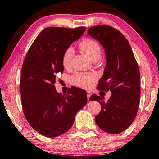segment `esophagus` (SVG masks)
<instances>
[{"label": "esophagus", "instance_id": "obj_1", "mask_svg": "<svg viewBox=\"0 0 159 159\" xmlns=\"http://www.w3.org/2000/svg\"><path fill=\"white\" fill-rule=\"evenodd\" d=\"M87 99H88V101H89V98L92 93H91V92H90V91H87Z\"/></svg>", "mask_w": 159, "mask_h": 159}]
</instances>
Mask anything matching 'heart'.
Segmentation results:
<instances>
[{
	"label": "heart",
	"mask_w": 159,
	"mask_h": 159,
	"mask_svg": "<svg viewBox=\"0 0 159 159\" xmlns=\"http://www.w3.org/2000/svg\"><path fill=\"white\" fill-rule=\"evenodd\" d=\"M78 46L80 50L84 52L93 61H98L101 57V47L93 39L84 38L80 42ZM74 53V49L72 47H69L65 50L62 57V63L64 68H68L70 67ZM95 80L96 76L93 74L84 72H78L71 77L72 84L83 89L90 88Z\"/></svg>",
	"instance_id": "heart-1"
}]
</instances>
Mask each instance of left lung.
I'll return each mask as SVG.
<instances>
[{
  "instance_id": "8db88e82",
  "label": "left lung",
  "mask_w": 159,
  "mask_h": 159,
  "mask_svg": "<svg viewBox=\"0 0 159 159\" xmlns=\"http://www.w3.org/2000/svg\"><path fill=\"white\" fill-rule=\"evenodd\" d=\"M87 33L100 42L106 54V66L97 89L112 92L107 102L96 94L90 97V101L101 105L96 123L103 131L116 134L128 129L137 115L140 96L138 65L127 39L117 29L99 25L89 28Z\"/></svg>"
}]
</instances>
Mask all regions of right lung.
<instances>
[{"mask_svg": "<svg viewBox=\"0 0 159 159\" xmlns=\"http://www.w3.org/2000/svg\"><path fill=\"white\" fill-rule=\"evenodd\" d=\"M86 27H48L38 35L28 51L21 68L20 93L24 114L33 129L54 138L70 129L79 110L87 102V91L72 87L67 94L56 91L57 74L63 73L65 50Z\"/></svg>", "mask_w": 159, "mask_h": 159, "instance_id": "obj_1", "label": "right lung"}]
</instances>
